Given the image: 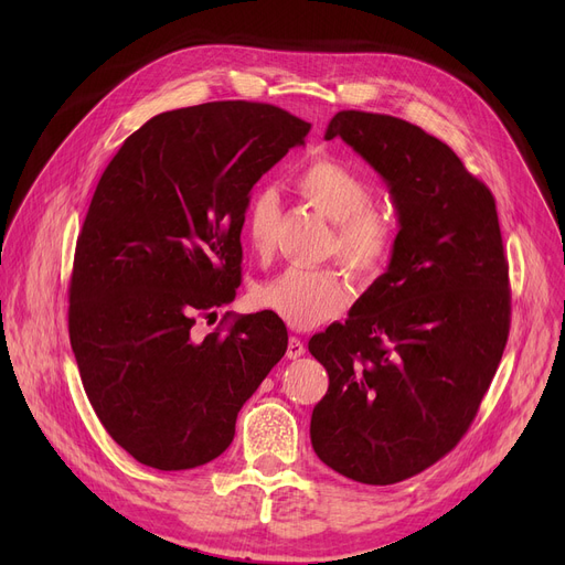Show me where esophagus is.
<instances>
[{
  "label": "esophagus",
  "instance_id": "esophagus-1",
  "mask_svg": "<svg viewBox=\"0 0 565 565\" xmlns=\"http://www.w3.org/2000/svg\"><path fill=\"white\" fill-rule=\"evenodd\" d=\"M305 343L298 339V337H290L288 339V348H286V354H288V358L290 360H298V358H302V354H305Z\"/></svg>",
  "mask_w": 565,
  "mask_h": 565
}]
</instances>
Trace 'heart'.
I'll return each instance as SVG.
<instances>
[{"label":"heart","instance_id":"1","mask_svg":"<svg viewBox=\"0 0 565 565\" xmlns=\"http://www.w3.org/2000/svg\"><path fill=\"white\" fill-rule=\"evenodd\" d=\"M295 190L334 222L328 249L362 279H375L387 267L396 243L398 220L392 207L373 201V183L352 164L332 156L307 160L292 178ZM281 201L275 188L263 185L247 199L243 231L256 254L275 245ZM260 309L275 313L292 330H311L337 318L350 302V288L332 265H290L254 290Z\"/></svg>","mask_w":565,"mask_h":565}]
</instances>
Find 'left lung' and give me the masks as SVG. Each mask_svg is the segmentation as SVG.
<instances>
[{
  "instance_id": "obj_1",
  "label": "left lung",
  "mask_w": 565,
  "mask_h": 565,
  "mask_svg": "<svg viewBox=\"0 0 565 565\" xmlns=\"http://www.w3.org/2000/svg\"><path fill=\"white\" fill-rule=\"evenodd\" d=\"M334 137L390 185L401 231L387 273L309 341L330 375L311 444L343 477L392 486L447 456L477 417L509 341V260L492 192L447 143L358 109L332 118Z\"/></svg>"
}]
</instances>
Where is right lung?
<instances>
[{
	"instance_id": "obj_1",
	"label": "right lung",
	"mask_w": 565,
	"mask_h": 565,
	"mask_svg": "<svg viewBox=\"0 0 565 565\" xmlns=\"http://www.w3.org/2000/svg\"><path fill=\"white\" fill-rule=\"evenodd\" d=\"M309 130L267 103H203L153 116L103 171L77 235L68 334L88 403L141 465L222 456L284 358L286 324L270 311L203 339L192 328L235 298L249 192Z\"/></svg>"
}]
</instances>
